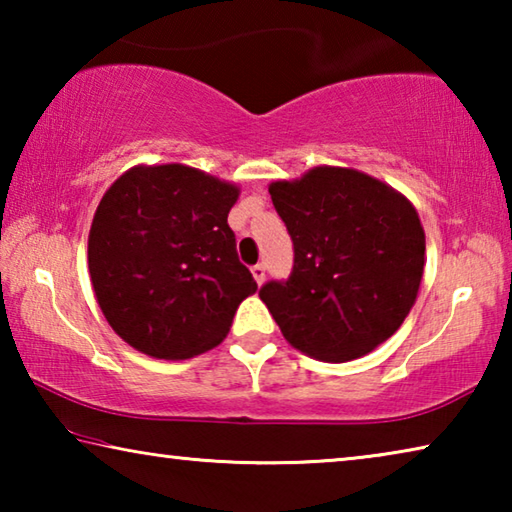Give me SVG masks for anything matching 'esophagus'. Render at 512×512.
Returning <instances> with one entry per match:
<instances>
[{
    "mask_svg": "<svg viewBox=\"0 0 512 512\" xmlns=\"http://www.w3.org/2000/svg\"><path fill=\"white\" fill-rule=\"evenodd\" d=\"M250 271H253V277L257 280V284L264 282V277H266V266L264 264H255L253 268H250Z\"/></svg>",
    "mask_w": 512,
    "mask_h": 512,
    "instance_id": "obj_1",
    "label": "esophagus"
}]
</instances>
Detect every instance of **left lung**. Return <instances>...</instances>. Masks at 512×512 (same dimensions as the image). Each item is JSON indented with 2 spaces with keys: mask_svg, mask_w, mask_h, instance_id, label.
Returning <instances> with one entry per match:
<instances>
[{
  "mask_svg": "<svg viewBox=\"0 0 512 512\" xmlns=\"http://www.w3.org/2000/svg\"><path fill=\"white\" fill-rule=\"evenodd\" d=\"M293 241V271L259 298L284 339L309 357L359 359L400 329L418 298L424 230L415 207L381 180L316 167L268 187Z\"/></svg>",
  "mask_w": 512,
  "mask_h": 512,
  "instance_id": "left-lung-1",
  "label": "left lung"
}]
</instances>
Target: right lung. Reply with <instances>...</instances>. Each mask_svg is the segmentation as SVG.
<instances>
[{"instance_id": "right-lung-1", "label": "right lung", "mask_w": 512, "mask_h": 512, "mask_svg": "<svg viewBox=\"0 0 512 512\" xmlns=\"http://www.w3.org/2000/svg\"><path fill=\"white\" fill-rule=\"evenodd\" d=\"M239 187L185 167H133L103 194L88 239L94 296L110 327L155 359L219 345L257 291L228 225Z\"/></svg>"}]
</instances>
